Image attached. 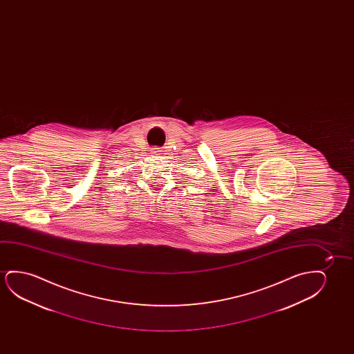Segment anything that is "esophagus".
Here are the masks:
<instances>
[{
	"instance_id": "esophagus-1",
	"label": "esophagus",
	"mask_w": 354,
	"mask_h": 354,
	"mask_svg": "<svg viewBox=\"0 0 354 354\" xmlns=\"http://www.w3.org/2000/svg\"><path fill=\"white\" fill-rule=\"evenodd\" d=\"M152 152H153V155H157V153H160V149H157V147H155V149L152 150Z\"/></svg>"
}]
</instances>
